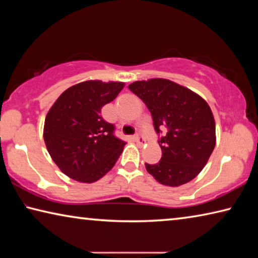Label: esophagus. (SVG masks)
I'll return each instance as SVG.
<instances>
[{"instance_id": "esophagus-1", "label": "esophagus", "mask_w": 258, "mask_h": 258, "mask_svg": "<svg viewBox=\"0 0 258 258\" xmlns=\"http://www.w3.org/2000/svg\"><path fill=\"white\" fill-rule=\"evenodd\" d=\"M134 141L138 143V145H143V143L146 142V140H145V138L142 137V135H140V134H137L134 137Z\"/></svg>"}]
</instances>
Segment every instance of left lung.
<instances>
[{"label": "left lung", "mask_w": 258, "mask_h": 258, "mask_svg": "<svg viewBox=\"0 0 258 258\" xmlns=\"http://www.w3.org/2000/svg\"><path fill=\"white\" fill-rule=\"evenodd\" d=\"M128 89L146 103L160 139L161 159L146 164L157 182L180 186L203 171L216 145L215 119L208 103L194 91L165 78L137 81Z\"/></svg>", "instance_id": "left-lung-1"}]
</instances>
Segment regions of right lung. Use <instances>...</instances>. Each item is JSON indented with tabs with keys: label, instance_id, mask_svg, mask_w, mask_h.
<instances>
[{
	"label": "right lung",
	"instance_id": "right-lung-1",
	"mask_svg": "<svg viewBox=\"0 0 258 258\" xmlns=\"http://www.w3.org/2000/svg\"><path fill=\"white\" fill-rule=\"evenodd\" d=\"M123 82L90 80L67 89L47 111L43 138L52 160L68 177L93 183L116 164L126 142L117 139L101 108L124 89Z\"/></svg>",
	"mask_w": 258,
	"mask_h": 258
}]
</instances>
